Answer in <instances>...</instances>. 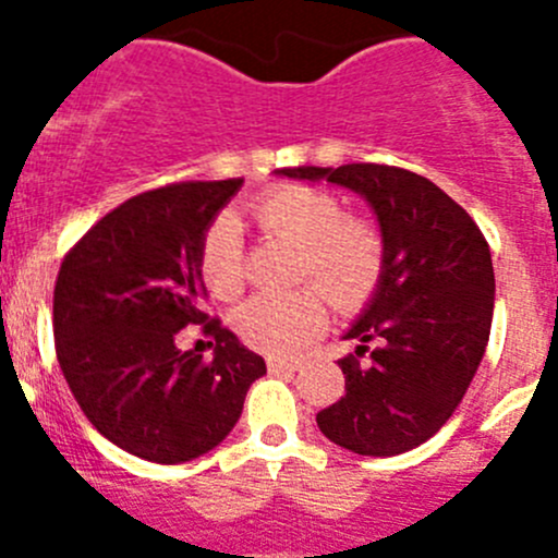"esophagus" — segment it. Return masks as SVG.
<instances>
[{
	"mask_svg": "<svg viewBox=\"0 0 558 558\" xmlns=\"http://www.w3.org/2000/svg\"><path fill=\"white\" fill-rule=\"evenodd\" d=\"M267 369L272 375H291L296 369V362H280V359H267Z\"/></svg>",
	"mask_w": 558,
	"mask_h": 558,
	"instance_id": "esophagus-1",
	"label": "esophagus"
}]
</instances>
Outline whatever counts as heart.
<instances>
[{
  "instance_id": "1",
  "label": "heart",
  "mask_w": 558,
  "mask_h": 558,
  "mask_svg": "<svg viewBox=\"0 0 558 558\" xmlns=\"http://www.w3.org/2000/svg\"><path fill=\"white\" fill-rule=\"evenodd\" d=\"M267 238L296 247L294 283H313L289 294H258L238 307L232 326L247 348L267 356H291L326 324V301L353 311L378 286L386 264V240L367 216L345 213L331 191L289 183L267 191L247 207ZM202 283L216 300L243 291V243L234 218L221 216L205 229L196 253ZM320 288L325 291H317Z\"/></svg>"
}]
</instances>
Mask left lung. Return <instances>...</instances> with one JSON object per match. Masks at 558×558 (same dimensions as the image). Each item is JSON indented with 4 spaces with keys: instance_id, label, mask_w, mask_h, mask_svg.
Returning a JSON list of instances; mask_svg holds the SVG:
<instances>
[{
    "instance_id": "1",
    "label": "left lung",
    "mask_w": 558,
    "mask_h": 558,
    "mask_svg": "<svg viewBox=\"0 0 558 558\" xmlns=\"http://www.w3.org/2000/svg\"><path fill=\"white\" fill-rule=\"evenodd\" d=\"M278 174L362 194L386 240L378 291L345 335L356 353L337 362L345 393L315 415L318 429L362 456L421 446L451 418L486 353L494 315L486 238L464 207L410 170L342 165Z\"/></svg>"
}]
</instances>
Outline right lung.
<instances>
[{
	"label": "right lung",
	"mask_w": 558,
	"mask_h": 558,
	"mask_svg": "<svg viewBox=\"0 0 558 558\" xmlns=\"http://www.w3.org/2000/svg\"><path fill=\"white\" fill-rule=\"evenodd\" d=\"M243 178L185 180L132 196L64 256L53 289L56 359L99 435L156 464L213 451L238 424L258 353L202 311L196 253ZM191 323L217 340L214 362L177 351Z\"/></svg>",
	"instance_id": "right-lung-1"
}]
</instances>
